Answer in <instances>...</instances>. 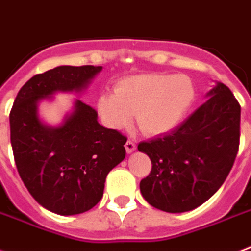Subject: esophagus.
I'll return each mask as SVG.
<instances>
[{"mask_svg":"<svg viewBox=\"0 0 251 251\" xmlns=\"http://www.w3.org/2000/svg\"><path fill=\"white\" fill-rule=\"evenodd\" d=\"M125 149H126V151H127V152H133L134 150H135V143L133 142V141H127V142L125 143Z\"/></svg>","mask_w":251,"mask_h":251,"instance_id":"1","label":"esophagus"}]
</instances>
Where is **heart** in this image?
<instances>
[{"instance_id":"heart-1","label":"heart","mask_w":251,"mask_h":251,"mask_svg":"<svg viewBox=\"0 0 251 251\" xmlns=\"http://www.w3.org/2000/svg\"><path fill=\"white\" fill-rule=\"evenodd\" d=\"M194 96V84L183 75H134L120 80L113 95H101L97 110L112 129L129 126L135 114L143 133L156 135L180 122Z\"/></svg>"}]
</instances>
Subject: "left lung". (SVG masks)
<instances>
[{
    "instance_id": "8db88e82",
    "label": "left lung",
    "mask_w": 251,
    "mask_h": 251,
    "mask_svg": "<svg viewBox=\"0 0 251 251\" xmlns=\"http://www.w3.org/2000/svg\"><path fill=\"white\" fill-rule=\"evenodd\" d=\"M206 97L174 131L138 145L152 164L139 188L154 208L168 213L195 209L219 191L232 170L240 146L241 106L223 83Z\"/></svg>"
}]
</instances>
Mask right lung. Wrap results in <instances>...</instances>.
<instances>
[{"instance_id":"add662e5","label":"right lung","mask_w":251,"mask_h":251,"mask_svg":"<svg viewBox=\"0 0 251 251\" xmlns=\"http://www.w3.org/2000/svg\"><path fill=\"white\" fill-rule=\"evenodd\" d=\"M102 67L59 66L35 75L15 97L10 141L19 176L32 198L56 215L92 209L110 170L125 159L127 138L97 121V112L76 100L62 125L39 118V102L56 92H81Z\"/></svg>"}]
</instances>
